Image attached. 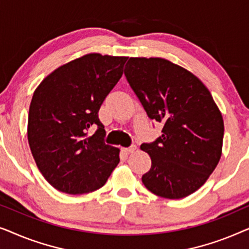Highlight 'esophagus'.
Returning a JSON list of instances; mask_svg holds the SVG:
<instances>
[{
	"label": "esophagus",
	"instance_id": "34e87169",
	"mask_svg": "<svg viewBox=\"0 0 249 249\" xmlns=\"http://www.w3.org/2000/svg\"><path fill=\"white\" fill-rule=\"evenodd\" d=\"M136 149H137V146H136V145H131L130 147H125V148H124V151L125 153H128V154H129V153H134V152L136 151Z\"/></svg>",
	"mask_w": 249,
	"mask_h": 249
}]
</instances>
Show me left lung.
Masks as SVG:
<instances>
[{
  "mask_svg": "<svg viewBox=\"0 0 249 249\" xmlns=\"http://www.w3.org/2000/svg\"><path fill=\"white\" fill-rule=\"evenodd\" d=\"M124 74L162 135L141 145L152 166L142 177L149 192L179 199L195 193L222 154V114L205 85L185 68L161 57H130Z\"/></svg>",
  "mask_w": 249,
  "mask_h": 249,
  "instance_id": "8db88e82",
  "label": "left lung"
}]
</instances>
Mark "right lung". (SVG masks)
<instances>
[{"mask_svg":"<svg viewBox=\"0 0 249 249\" xmlns=\"http://www.w3.org/2000/svg\"><path fill=\"white\" fill-rule=\"evenodd\" d=\"M127 60L86 54L57 68L36 88L29 107L28 142L37 168L60 192H94L120 162V149L104 142L98 111ZM91 126L98 129L88 136Z\"/></svg>","mask_w":249,"mask_h":249,"instance_id":"obj_1","label":"right lung"}]
</instances>
